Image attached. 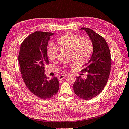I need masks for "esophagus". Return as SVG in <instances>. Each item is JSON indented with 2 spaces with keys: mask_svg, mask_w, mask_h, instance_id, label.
<instances>
[{
  "mask_svg": "<svg viewBox=\"0 0 129 129\" xmlns=\"http://www.w3.org/2000/svg\"><path fill=\"white\" fill-rule=\"evenodd\" d=\"M66 77V75H59L58 77V79L59 80H63Z\"/></svg>",
  "mask_w": 129,
  "mask_h": 129,
  "instance_id": "esophagus-1",
  "label": "esophagus"
}]
</instances>
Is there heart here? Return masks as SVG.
Segmentation results:
<instances>
[{"label":"heart","instance_id":"1","mask_svg":"<svg viewBox=\"0 0 129 129\" xmlns=\"http://www.w3.org/2000/svg\"><path fill=\"white\" fill-rule=\"evenodd\" d=\"M57 47L60 50L70 51V57L74 63L81 64L87 61L91 56L93 49L92 40L88 38H82L80 35L69 33L57 40ZM57 54V49L54 45H50L47 55L49 60L54 61Z\"/></svg>","mask_w":129,"mask_h":129}]
</instances>
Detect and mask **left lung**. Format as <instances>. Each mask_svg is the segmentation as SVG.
I'll use <instances>...</instances> for the list:
<instances>
[{
  "label": "left lung",
  "instance_id": "1",
  "mask_svg": "<svg viewBox=\"0 0 129 129\" xmlns=\"http://www.w3.org/2000/svg\"><path fill=\"white\" fill-rule=\"evenodd\" d=\"M93 42V53L90 60L84 65L82 72H88L83 80L79 76L73 85L74 93L81 98L89 100L101 93L107 82L112 60L108 46L104 38L89 28L82 27Z\"/></svg>",
  "mask_w": 129,
  "mask_h": 129
}]
</instances>
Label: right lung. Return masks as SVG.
Listing matches in <instances>:
<instances>
[{
    "label": "right lung",
    "instance_id": "1",
    "mask_svg": "<svg viewBox=\"0 0 129 129\" xmlns=\"http://www.w3.org/2000/svg\"><path fill=\"white\" fill-rule=\"evenodd\" d=\"M52 32L36 31L22 42L18 54L22 79L28 89L35 96L46 100L58 92V80L52 77L50 80L45 74V65L49 64L47 47Z\"/></svg>",
    "mask_w": 129,
    "mask_h": 129
}]
</instances>
